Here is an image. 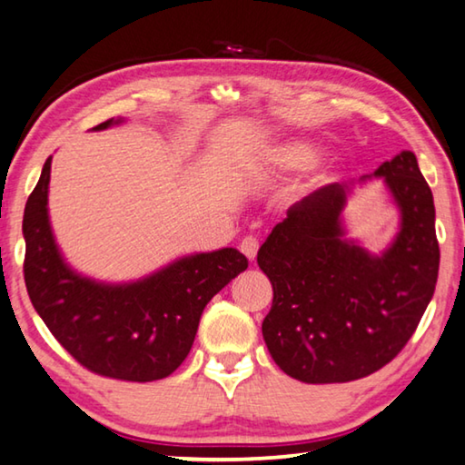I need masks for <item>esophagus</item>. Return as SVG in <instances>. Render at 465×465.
<instances>
[{"instance_id": "obj_1", "label": "esophagus", "mask_w": 465, "mask_h": 465, "mask_svg": "<svg viewBox=\"0 0 465 465\" xmlns=\"http://www.w3.org/2000/svg\"><path fill=\"white\" fill-rule=\"evenodd\" d=\"M257 249H260V241H257L255 237H245L241 241V251L247 255V260H251V262L255 260Z\"/></svg>"}]
</instances>
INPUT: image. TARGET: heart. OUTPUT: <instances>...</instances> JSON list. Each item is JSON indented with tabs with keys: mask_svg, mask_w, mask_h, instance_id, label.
<instances>
[{
	"mask_svg": "<svg viewBox=\"0 0 465 465\" xmlns=\"http://www.w3.org/2000/svg\"><path fill=\"white\" fill-rule=\"evenodd\" d=\"M323 148L307 140H292L273 148L268 156V166L273 173H299L313 169L322 161Z\"/></svg>",
	"mask_w": 465,
	"mask_h": 465,
	"instance_id": "obj_1",
	"label": "heart"
}]
</instances>
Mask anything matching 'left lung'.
Segmentation results:
<instances>
[{
	"instance_id": "left-lung-1",
	"label": "left lung",
	"mask_w": 465,
	"mask_h": 465,
	"mask_svg": "<svg viewBox=\"0 0 465 465\" xmlns=\"http://www.w3.org/2000/svg\"><path fill=\"white\" fill-rule=\"evenodd\" d=\"M379 176L401 210L381 256L343 239L341 212L356 182ZM273 301L262 323L273 362L302 383H346L400 354L435 292V203L414 152L359 181L331 183L291 205L257 253Z\"/></svg>"
}]
</instances>
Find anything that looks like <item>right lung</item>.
Listing matches in <instances>:
<instances>
[{"label": "right lung", "mask_w": 465, "mask_h": 465, "mask_svg": "<svg viewBox=\"0 0 465 465\" xmlns=\"http://www.w3.org/2000/svg\"><path fill=\"white\" fill-rule=\"evenodd\" d=\"M125 119L93 127L101 132ZM51 156L30 193L22 234L30 301L55 340L82 367L121 381H156L187 359L212 296L247 270L232 247L174 260L135 282L82 276L64 260L49 220Z\"/></svg>", "instance_id": "right-lung-1"}]
</instances>
